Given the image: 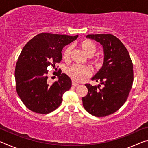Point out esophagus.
<instances>
[{
    "instance_id": "obj_1",
    "label": "esophagus",
    "mask_w": 148,
    "mask_h": 148,
    "mask_svg": "<svg viewBox=\"0 0 148 148\" xmlns=\"http://www.w3.org/2000/svg\"><path fill=\"white\" fill-rule=\"evenodd\" d=\"M72 86H74V87H77V86H79L78 84L76 83V82H72Z\"/></svg>"
}]
</instances>
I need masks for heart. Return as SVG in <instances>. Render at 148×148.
I'll list each match as a JSON object with an SVG mask.
<instances>
[{
	"label": "heart",
	"mask_w": 148,
	"mask_h": 148,
	"mask_svg": "<svg viewBox=\"0 0 148 148\" xmlns=\"http://www.w3.org/2000/svg\"><path fill=\"white\" fill-rule=\"evenodd\" d=\"M82 50L87 56L91 57L93 56L97 51V46L93 42L89 40H83L80 43ZM72 47L71 46H68L62 52V59L64 60H68L71 56ZM91 64L93 65L95 69H98L102 66V62L101 60L97 58L91 59ZM66 74L72 79L75 82H81L84 79L91 76V71L89 67L87 66H81V65L74 64L70 66L66 70Z\"/></svg>",
	"instance_id": "b5f03b06"
}]
</instances>
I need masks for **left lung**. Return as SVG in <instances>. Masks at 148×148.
I'll list each match as a JSON object with an SVG mask.
<instances>
[{"label": "left lung", "instance_id": "obj_1", "mask_svg": "<svg viewBox=\"0 0 148 148\" xmlns=\"http://www.w3.org/2000/svg\"><path fill=\"white\" fill-rule=\"evenodd\" d=\"M86 37L102 45L104 58L102 68L92 78L102 87L86 84L88 92L82 97L83 106L92 116L105 117L114 114L126 102L133 83V64L127 48L114 35L88 34Z\"/></svg>", "mask_w": 148, "mask_h": 148}]
</instances>
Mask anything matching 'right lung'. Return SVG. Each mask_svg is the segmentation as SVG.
<instances>
[{
  "label": "right lung",
  "instance_id": "obj_1",
  "mask_svg": "<svg viewBox=\"0 0 148 148\" xmlns=\"http://www.w3.org/2000/svg\"><path fill=\"white\" fill-rule=\"evenodd\" d=\"M77 36L43 32L23 47L16 64L15 79L17 93L27 108L47 114L61 104L62 95L71 89L72 81L61 71L54 72L58 81L49 85L47 67L56 68L62 59V48Z\"/></svg>",
  "mask_w": 148,
  "mask_h": 148
}]
</instances>
